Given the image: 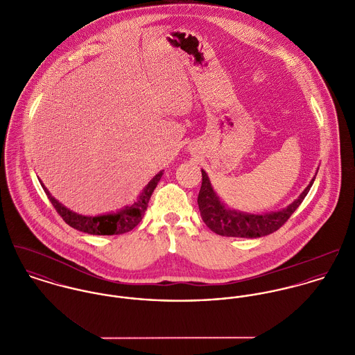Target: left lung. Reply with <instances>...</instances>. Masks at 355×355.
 I'll return each mask as SVG.
<instances>
[{
    "label": "left lung",
    "instance_id": "left-lung-1",
    "mask_svg": "<svg viewBox=\"0 0 355 355\" xmlns=\"http://www.w3.org/2000/svg\"><path fill=\"white\" fill-rule=\"evenodd\" d=\"M315 179V178H314ZM314 179L304 189V193L290 206L283 210L269 214H249L242 211H232L220 202L218 197L211 189L206 172L202 171V186L198 194V206L203 223L216 234L221 236L234 238H259L269 235L283 227L291 214L298 209L307 196Z\"/></svg>",
    "mask_w": 355,
    "mask_h": 355
}]
</instances>
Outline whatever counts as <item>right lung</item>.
Segmentation results:
<instances>
[{"label":"right lung","mask_w":355,"mask_h":355,"mask_svg":"<svg viewBox=\"0 0 355 355\" xmlns=\"http://www.w3.org/2000/svg\"><path fill=\"white\" fill-rule=\"evenodd\" d=\"M161 176H162V172L157 173L153 178L152 180L149 182V184L144 189L138 201L134 203V206H131L123 211L114 213V214H105V216H97V217L82 216L75 211H71L69 209L62 206L57 200H54L51 197V193L48 191V189L42 183H41V186L44 187L55 211L62 217V220L69 227H72L78 231L86 232V234H92V235H120V234H125V232L134 230L141 223V220L148 209L153 191L157 187Z\"/></svg>","instance_id":"add662e5"}]
</instances>
